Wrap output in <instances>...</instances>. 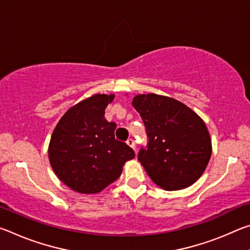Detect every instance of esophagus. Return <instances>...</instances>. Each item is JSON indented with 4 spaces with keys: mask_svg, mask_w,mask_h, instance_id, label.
<instances>
[{
    "mask_svg": "<svg viewBox=\"0 0 250 250\" xmlns=\"http://www.w3.org/2000/svg\"><path fill=\"white\" fill-rule=\"evenodd\" d=\"M126 145H128L129 146L132 147V149L135 151V143H134V140L133 139H128V141H126Z\"/></svg>",
    "mask_w": 250,
    "mask_h": 250,
    "instance_id": "esophagus-1",
    "label": "esophagus"
}]
</instances>
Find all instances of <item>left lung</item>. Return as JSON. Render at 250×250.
<instances>
[{
  "label": "left lung",
  "mask_w": 250,
  "mask_h": 250,
  "mask_svg": "<svg viewBox=\"0 0 250 250\" xmlns=\"http://www.w3.org/2000/svg\"><path fill=\"white\" fill-rule=\"evenodd\" d=\"M132 105L146 126L147 143L138 160L166 191H176L200 179L211 155L206 125L193 110L170 97L138 95Z\"/></svg>",
  "instance_id": "obj_1"
}]
</instances>
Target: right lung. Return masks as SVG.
Returning <instances> with one entry per match:
<instances>
[{"instance_id":"right-lung-1","label":"right lung","mask_w":250,"mask_h":250,"mask_svg":"<svg viewBox=\"0 0 250 250\" xmlns=\"http://www.w3.org/2000/svg\"><path fill=\"white\" fill-rule=\"evenodd\" d=\"M113 95H94L67 111L55 128L49 162L62 183L83 194H96L119 179L134 151L115 138L117 125L104 119Z\"/></svg>"}]
</instances>
